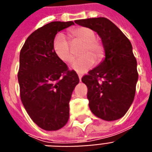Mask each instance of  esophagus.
I'll use <instances>...</instances> for the list:
<instances>
[{
	"label": "esophagus",
	"mask_w": 152,
	"mask_h": 152,
	"mask_svg": "<svg viewBox=\"0 0 152 152\" xmlns=\"http://www.w3.org/2000/svg\"><path fill=\"white\" fill-rule=\"evenodd\" d=\"M78 77H79V80H80V82L82 81V75H78Z\"/></svg>",
	"instance_id": "1"
}]
</instances>
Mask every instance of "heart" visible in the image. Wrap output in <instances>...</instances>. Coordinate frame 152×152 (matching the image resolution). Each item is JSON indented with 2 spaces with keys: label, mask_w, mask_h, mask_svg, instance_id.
<instances>
[{
  "label": "heart",
  "mask_w": 152,
  "mask_h": 152,
  "mask_svg": "<svg viewBox=\"0 0 152 152\" xmlns=\"http://www.w3.org/2000/svg\"><path fill=\"white\" fill-rule=\"evenodd\" d=\"M72 43H83L81 54L84 55L77 58L72 63V69L76 72L82 74L89 70L95 63L99 61L104 55V48L96 39V34L92 29L86 27L74 28L70 31ZM53 49L57 57L65 63H70L74 58L72 46L63 34L58 33L53 41ZM94 57H95L93 58Z\"/></svg>",
  "instance_id": "heart-1"
}]
</instances>
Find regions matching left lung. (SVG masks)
I'll use <instances>...</instances> for the list:
<instances>
[{"instance_id": "8db88e82", "label": "left lung", "mask_w": 152, "mask_h": 152, "mask_svg": "<svg viewBox=\"0 0 152 152\" xmlns=\"http://www.w3.org/2000/svg\"><path fill=\"white\" fill-rule=\"evenodd\" d=\"M75 23L98 34L105 54L102 63L82 78L88 88L89 109L102 120H118L132 104L138 81L137 63L131 42L104 17L78 20ZM99 79L102 80L101 83Z\"/></svg>"}]
</instances>
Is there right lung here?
<instances>
[{
	"instance_id": "obj_1",
	"label": "right lung",
	"mask_w": 152,
	"mask_h": 152,
	"mask_svg": "<svg viewBox=\"0 0 152 152\" xmlns=\"http://www.w3.org/2000/svg\"><path fill=\"white\" fill-rule=\"evenodd\" d=\"M73 21H54L38 28L26 39L20 53L18 82L21 102L42 129L56 131L69 120V102L79 78L53 49L58 31Z\"/></svg>"
}]
</instances>
